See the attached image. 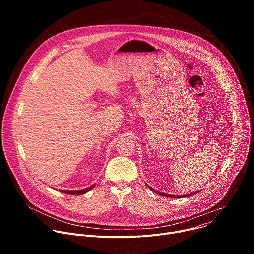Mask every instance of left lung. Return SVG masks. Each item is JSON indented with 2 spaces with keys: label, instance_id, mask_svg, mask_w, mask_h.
<instances>
[{
  "label": "left lung",
  "instance_id": "1",
  "mask_svg": "<svg viewBox=\"0 0 254 254\" xmlns=\"http://www.w3.org/2000/svg\"><path fill=\"white\" fill-rule=\"evenodd\" d=\"M148 187H149L153 192H155L156 194L161 195V196H164V197H169V198H183V197H190V196H193V195H196V194H198V193H199V191H196V192L191 193V194H189V195H185V196H183V197H181V196H175V195H170V194H166V193H161V192L155 191V189H153V188H152L151 186H149V185H148Z\"/></svg>",
  "mask_w": 254,
  "mask_h": 254
}]
</instances>
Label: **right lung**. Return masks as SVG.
Listing matches in <instances>:
<instances>
[{
  "label": "right lung",
  "mask_w": 254,
  "mask_h": 254,
  "mask_svg": "<svg viewBox=\"0 0 254 254\" xmlns=\"http://www.w3.org/2000/svg\"><path fill=\"white\" fill-rule=\"evenodd\" d=\"M94 186H95V184H93L92 186H90L88 188L82 189V190H60V192L65 193V194H69V195H83V194L89 192Z\"/></svg>",
  "instance_id": "add662e5"
}]
</instances>
